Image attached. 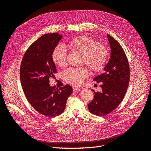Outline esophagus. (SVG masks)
I'll list each match as a JSON object with an SVG mask.
<instances>
[{"label":"esophagus","mask_w":151,"mask_h":151,"mask_svg":"<svg viewBox=\"0 0 151 151\" xmlns=\"http://www.w3.org/2000/svg\"><path fill=\"white\" fill-rule=\"evenodd\" d=\"M73 92H78V91H81V89H79V88H78V87H73Z\"/></svg>","instance_id":"obj_1"}]
</instances>
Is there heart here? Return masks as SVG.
Here are the masks:
<instances>
[{"label": "heart", "mask_w": 151, "mask_h": 151, "mask_svg": "<svg viewBox=\"0 0 151 151\" xmlns=\"http://www.w3.org/2000/svg\"><path fill=\"white\" fill-rule=\"evenodd\" d=\"M72 50L82 54V62L89 67L93 72H101L105 67L108 51L96 39L85 35L72 39L67 45ZM66 50L61 46L57 47L52 54L54 63L58 67H63L66 64ZM89 75L88 69L83 66L78 68H69L63 73V79L75 85H81Z\"/></svg>", "instance_id": "1"}]
</instances>
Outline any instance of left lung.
<instances>
[{"label": "left lung", "mask_w": 151, "mask_h": 151, "mask_svg": "<svg viewBox=\"0 0 151 151\" xmlns=\"http://www.w3.org/2000/svg\"><path fill=\"white\" fill-rule=\"evenodd\" d=\"M110 44L111 58L104 68V72L94 81L102 82L101 93L94 92V98L88 104L90 112L104 116L115 110L123 100L130 82V67L122 47L113 37L107 35Z\"/></svg>", "instance_id": "1"}]
</instances>
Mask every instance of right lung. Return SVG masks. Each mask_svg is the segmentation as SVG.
I'll return each mask as SVG.
<instances>
[{"label": "right lung", "instance_id": "right-lung-1", "mask_svg": "<svg viewBox=\"0 0 151 151\" xmlns=\"http://www.w3.org/2000/svg\"><path fill=\"white\" fill-rule=\"evenodd\" d=\"M61 38L58 33L40 36L26 50L20 66L21 83L27 100L36 111L48 117L64 112L73 91L68 84L59 88L50 85V78L57 73L52 54Z\"/></svg>", "mask_w": 151, "mask_h": 151}]
</instances>
